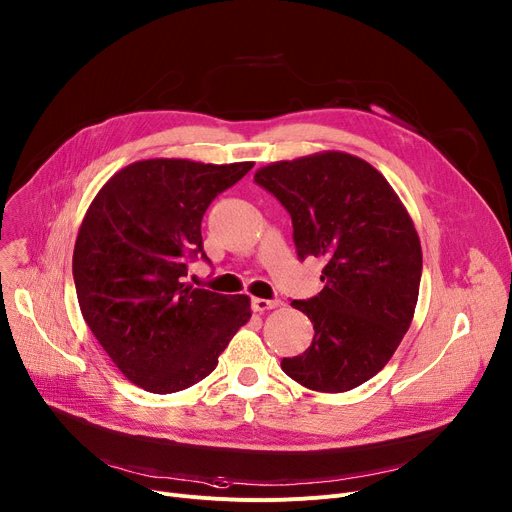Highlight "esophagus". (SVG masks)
<instances>
[{"instance_id": "esophagus-1", "label": "esophagus", "mask_w": 512, "mask_h": 512, "mask_svg": "<svg viewBox=\"0 0 512 512\" xmlns=\"http://www.w3.org/2000/svg\"><path fill=\"white\" fill-rule=\"evenodd\" d=\"M282 302L280 300H267V298H253L251 300V306H253V311L255 313H265V311H271V309H278Z\"/></svg>"}]
</instances>
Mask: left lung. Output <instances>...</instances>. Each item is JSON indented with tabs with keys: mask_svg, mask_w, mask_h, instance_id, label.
Here are the masks:
<instances>
[{
	"mask_svg": "<svg viewBox=\"0 0 512 512\" xmlns=\"http://www.w3.org/2000/svg\"><path fill=\"white\" fill-rule=\"evenodd\" d=\"M255 183L288 210L298 257L325 259L323 290L292 300L313 323V344L282 370L321 393L366 383L414 319L422 247L410 214L377 168L346 152L267 164Z\"/></svg>",
	"mask_w": 512,
	"mask_h": 512,
	"instance_id": "1",
	"label": "left lung"
}]
</instances>
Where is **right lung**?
<instances>
[{"label": "right lung", "instance_id": "obj_1", "mask_svg": "<svg viewBox=\"0 0 512 512\" xmlns=\"http://www.w3.org/2000/svg\"><path fill=\"white\" fill-rule=\"evenodd\" d=\"M253 162L150 158L115 173L92 199L74 247V282L90 331L144 391H183L216 368L251 319V298L185 282L203 253L210 203Z\"/></svg>", "mask_w": 512, "mask_h": 512}]
</instances>
